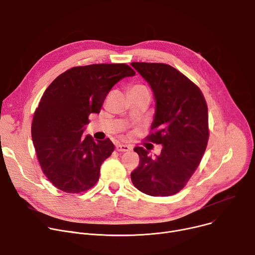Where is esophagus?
<instances>
[{
	"label": "esophagus",
	"instance_id": "34e87169",
	"mask_svg": "<svg viewBox=\"0 0 255 255\" xmlns=\"http://www.w3.org/2000/svg\"><path fill=\"white\" fill-rule=\"evenodd\" d=\"M116 149L118 151H128V150H131L132 147L130 145H127V144H121L119 143L116 145Z\"/></svg>",
	"mask_w": 255,
	"mask_h": 255
}]
</instances>
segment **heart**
<instances>
[{
    "mask_svg": "<svg viewBox=\"0 0 255 255\" xmlns=\"http://www.w3.org/2000/svg\"><path fill=\"white\" fill-rule=\"evenodd\" d=\"M133 88H144L143 86H141V85H135V86Z\"/></svg>",
    "mask_w": 255,
    "mask_h": 255,
    "instance_id": "obj_1",
    "label": "heart"
}]
</instances>
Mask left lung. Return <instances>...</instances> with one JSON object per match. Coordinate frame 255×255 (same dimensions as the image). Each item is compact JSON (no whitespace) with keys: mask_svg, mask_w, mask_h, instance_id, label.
<instances>
[{"mask_svg":"<svg viewBox=\"0 0 255 255\" xmlns=\"http://www.w3.org/2000/svg\"><path fill=\"white\" fill-rule=\"evenodd\" d=\"M148 83L156 100V112L147 140L162 144L160 156L136 146L140 162L131 180L140 192L167 197L184 188L204 155L209 138L208 109L197 85L165 63L132 62Z\"/></svg>","mask_w":255,"mask_h":255,"instance_id":"obj_1","label":"left lung"}]
</instances>
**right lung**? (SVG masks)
Returning a JSON list of instances; mask_svg holds the SVG:
<instances>
[{
  "mask_svg": "<svg viewBox=\"0 0 255 255\" xmlns=\"http://www.w3.org/2000/svg\"><path fill=\"white\" fill-rule=\"evenodd\" d=\"M135 72L125 63L75 66L44 92L33 115L31 138L48 180L65 193L85 192L99 179L100 166L115 149L109 139L85 135L114 85Z\"/></svg>",
  "mask_w": 255,
  "mask_h": 255,
  "instance_id": "right-lung-1",
  "label": "right lung"
}]
</instances>
